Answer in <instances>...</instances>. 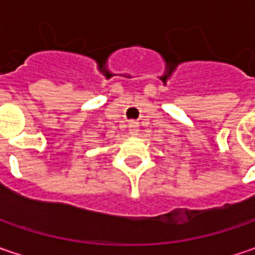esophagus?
Returning <instances> with one entry per match:
<instances>
[{
    "mask_svg": "<svg viewBox=\"0 0 255 255\" xmlns=\"http://www.w3.org/2000/svg\"><path fill=\"white\" fill-rule=\"evenodd\" d=\"M129 133H130V136H137V133H139V125H137V122L129 123Z\"/></svg>",
    "mask_w": 255,
    "mask_h": 255,
    "instance_id": "1",
    "label": "esophagus"
}]
</instances>
